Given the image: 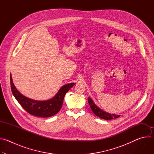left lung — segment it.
Returning <instances> with one entry per match:
<instances>
[{
    "instance_id": "obj_1",
    "label": "left lung",
    "mask_w": 154,
    "mask_h": 154,
    "mask_svg": "<svg viewBox=\"0 0 154 154\" xmlns=\"http://www.w3.org/2000/svg\"><path fill=\"white\" fill-rule=\"evenodd\" d=\"M88 101L89 105L92 109L93 112L98 117H99L101 119H106V120H110L113 119H116L119 118L120 116L119 115H116L115 114H110L106 113L104 111H103L102 109L99 108L93 102V100L90 98L88 97Z\"/></svg>"
}]
</instances>
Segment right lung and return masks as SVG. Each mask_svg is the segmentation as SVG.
I'll return each instance as SVG.
<instances>
[{"mask_svg":"<svg viewBox=\"0 0 154 154\" xmlns=\"http://www.w3.org/2000/svg\"><path fill=\"white\" fill-rule=\"evenodd\" d=\"M75 84L72 83L65 85L61 88L57 94L52 99L45 101H39L29 99L20 94L14 85L10 74L11 89L17 101L29 114L41 118H48L57 114L62 106L66 93Z\"/></svg>","mask_w":154,"mask_h":154,"instance_id":"right-lung-1","label":"right lung"}]
</instances>
